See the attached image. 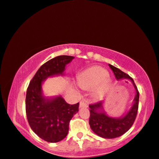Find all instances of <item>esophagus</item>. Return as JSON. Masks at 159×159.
Listing matches in <instances>:
<instances>
[{
    "mask_svg": "<svg viewBox=\"0 0 159 159\" xmlns=\"http://www.w3.org/2000/svg\"><path fill=\"white\" fill-rule=\"evenodd\" d=\"M79 106H80V107H87V104H86L84 101H81V102H80Z\"/></svg>",
    "mask_w": 159,
    "mask_h": 159,
    "instance_id": "34e87169",
    "label": "esophagus"
}]
</instances>
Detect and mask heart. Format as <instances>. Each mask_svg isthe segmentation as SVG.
Listing matches in <instances>:
<instances>
[{
  "mask_svg": "<svg viewBox=\"0 0 159 159\" xmlns=\"http://www.w3.org/2000/svg\"><path fill=\"white\" fill-rule=\"evenodd\" d=\"M78 85L82 89H94V95L100 98L110 87L111 80L108 77V72L98 66L90 67L80 72L78 77Z\"/></svg>",
  "mask_w": 159,
  "mask_h": 159,
  "instance_id": "obj_1",
  "label": "heart"
}]
</instances>
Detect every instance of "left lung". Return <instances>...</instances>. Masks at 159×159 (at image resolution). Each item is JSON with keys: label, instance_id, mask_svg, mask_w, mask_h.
Returning <instances> with one entry per match:
<instances>
[{"label": "left lung", "instance_id": "left-lung-1", "mask_svg": "<svg viewBox=\"0 0 159 159\" xmlns=\"http://www.w3.org/2000/svg\"><path fill=\"white\" fill-rule=\"evenodd\" d=\"M109 66L113 72L116 79L129 78L133 82V86L136 90L133 106L132 107L130 110L121 118H110L104 112L101 111L102 109V101H98L95 104L89 105L90 108L89 124L93 131L95 134L104 139H115L124 134L134 124L139 109V92L134 81L129 75L122 72L121 70L112 65L109 64Z\"/></svg>", "mask_w": 159, "mask_h": 159}]
</instances>
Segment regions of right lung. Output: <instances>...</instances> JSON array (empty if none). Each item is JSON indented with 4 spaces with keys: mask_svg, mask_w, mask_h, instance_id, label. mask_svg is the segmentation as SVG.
Masks as SVG:
<instances>
[{
    "mask_svg": "<svg viewBox=\"0 0 159 159\" xmlns=\"http://www.w3.org/2000/svg\"><path fill=\"white\" fill-rule=\"evenodd\" d=\"M74 57L60 55L43 64L32 78L26 95V114L34 133L47 142H58L68 134L69 124L78 111L79 103L69 104L61 96L46 100L41 94L42 81L47 77L62 74Z\"/></svg>",
    "mask_w": 159,
    "mask_h": 159,
    "instance_id": "1",
    "label": "right lung"
}]
</instances>
